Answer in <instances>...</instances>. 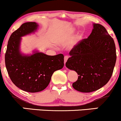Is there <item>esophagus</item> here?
I'll return each mask as SVG.
<instances>
[{
  "instance_id": "1",
  "label": "esophagus",
  "mask_w": 121,
  "mask_h": 121,
  "mask_svg": "<svg viewBox=\"0 0 121 121\" xmlns=\"http://www.w3.org/2000/svg\"><path fill=\"white\" fill-rule=\"evenodd\" d=\"M69 58V56H65L64 57V64H65V63H66V61H67L68 59Z\"/></svg>"
}]
</instances>
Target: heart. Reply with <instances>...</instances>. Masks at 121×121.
I'll return each mask as SVG.
<instances>
[{
  "instance_id": "obj_1",
  "label": "heart",
  "mask_w": 121,
  "mask_h": 121,
  "mask_svg": "<svg viewBox=\"0 0 121 121\" xmlns=\"http://www.w3.org/2000/svg\"><path fill=\"white\" fill-rule=\"evenodd\" d=\"M74 30L73 28H70L69 30H66L62 35L60 37V39H59V41L60 43H62V44H65L68 42V40L69 39V36L70 35V33L73 32ZM80 37H78V39H80Z\"/></svg>"
}]
</instances>
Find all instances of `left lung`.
<instances>
[{
	"label": "left lung",
	"mask_w": 121,
	"mask_h": 121,
	"mask_svg": "<svg viewBox=\"0 0 121 121\" xmlns=\"http://www.w3.org/2000/svg\"><path fill=\"white\" fill-rule=\"evenodd\" d=\"M87 39L80 41L69 52L66 67L78 74L73 83L74 89L83 93L97 91L105 85L113 74L116 62L114 41L105 28L93 24Z\"/></svg>",
	"instance_id": "8db88e82"
}]
</instances>
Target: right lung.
Segmentation results:
<instances>
[{"label": "right lung", "mask_w": 121, "mask_h": 121, "mask_svg": "<svg viewBox=\"0 0 121 121\" xmlns=\"http://www.w3.org/2000/svg\"><path fill=\"white\" fill-rule=\"evenodd\" d=\"M39 24L27 22L11 34L5 55L7 70L12 82L23 91L36 93L45 89L53 73L63 68L64 55L49 56L38 51L24 55L20 51L22 37L36 32Z\"/></svg>", "instance_id": "obj_1"}]
</instances>
